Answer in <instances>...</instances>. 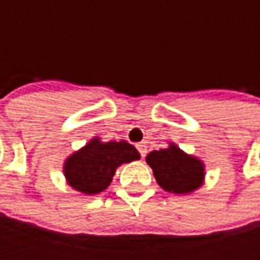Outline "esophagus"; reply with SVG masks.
Here are the masks:
<instances>
[{
  "mask_svg": "<svg viewBox=\"0 0 260 260\" xmlns=\"http://www.w3.org/2000/svg\"><path fill=\"white\" fill-rule=\"evenodd\" d=\"M146 147H147V146H146L144 143H138V144H137V149H138V152H140V155H141V156H144V155H146V152H147V149H146Z\"/></svg>",
  "mask_w": 260,
  "mask_h": 260,
  "instance_id": "obj_1",
  "label": "esophagus"
}]
</instances>
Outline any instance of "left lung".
<instances>
[{
	"label": "left lung",
	"mask_w": 260,
	"mask_h": 260,
	"mask_svg": "<svg viewBox=\"0 0 260 260\" xmlns=\"http://www.w3.org/2000/svg\"><path fill=\"white\" fill-rule=\"evenodd\" d=\"M158 185L173 194H188L202 186L205 181L203 162L181 150L175 143L167 149L153 150L146 156Z\"/></svg>",
	"instance_id": "obj_1"
}]
</instances>
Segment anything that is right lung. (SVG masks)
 Masks as SVG:
<instances>
[{
	"label": "right lung",
	"instance_id": "right-lung-1",
	"mask_svg": "<svg viewBox=\"0 0 260 260\" xmlns=\"http://www.w3.org/2000/svg\"><path fill=\"white\" fill-rule=\"evenodd\" d=\"M135 159L140 153L128 141L104 143L94 137L64 161L63 172L74 189L91 196L110 186L119 166Z\"/></svg>",
	"mask_w": 260,
	"mask_h": 260
}]
</instances>
